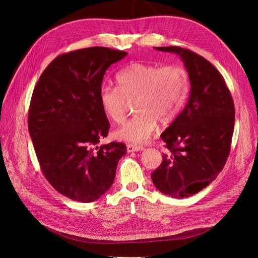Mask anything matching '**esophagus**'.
Masks as SVG:
<instances>
[{
  "mask_svg": "<svg viewBox=\"0 0 258 258\" xmlns=\"http://www.w3.org/2000/svg\"><path fill=\"white\" fill-rule=\"evenodd\" d=\"M144 147L140 146V145H136V144H127V152L128 153H132V152H139V151H143Z\"/></svg>",
  "mask_w": 258,
  "mask_h": 258,
  "instance_id": "esophagus-1",
  "label": "esophagus"
}]
</instances>
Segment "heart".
I'll list each match as a JSON object with an SVG mask.
<instances>
[{
  "label": "heart",
  "mask_w": 258,
  "mask_h": 258,
  "mask_svg": "<svg viewBox=\"0 0 258 258\" xmlns=\"http://www.w3.org/2000/svg\"><path fill=\"white\" fill-rule=\"evenodd\" d=\"M117 87L102 86L99 91L101 107L114 122H121L128 102L138 113L115 131L127 142L142 143L151 137L157 121L172 122L183 110L190 90L189 76L182 66L134 62L116 74Z\"/></svg>",
  "instance_id": "obj_1"
}]
</instances>
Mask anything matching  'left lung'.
<instances>
[{"instance_id":"1","label":"left lung","mask_w":258,"mask_h":258,"mask_svg":"<svg viewBox=\"0 0 258 258\" xmlns=\"http://www.w3.org/2000/svg\"><path fill=\"white\" fill-rule=\"evenodd\" d=\"M155 48L181 57L190 95L160 136L169 152L153 171L152 181L162 194L185 198L204 189L223 170L230 153L235 104L224 77L207 59L177 46Z\"/></svg>"}]
</instances>
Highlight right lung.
Wrapping results in <instances>:
<instances>
[{"label":"right lung","mask_w":258,"mask_h":258,"mask_svg":"<svg viewBox=\"0 0 258 258\" xmlns=\"http://www.w3.org/2000/svg\"><path fill=\"white\" fill-rule=\"evenodd\" d=\"M127 52L89 47L54 58L31 98L28 126L42 172L61 195L92 202L114 182L124 143L97 146L110 129L99 91L106 70Z\"/></svg>","instance_id":"obj_1"}]
</instances>
